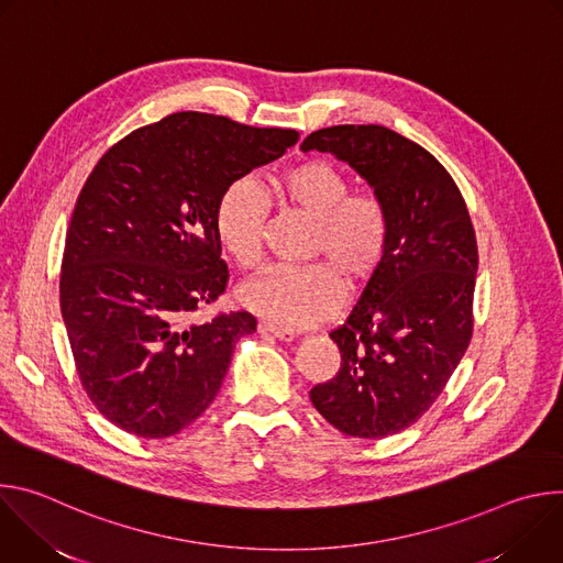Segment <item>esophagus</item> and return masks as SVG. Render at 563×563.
Segmentation results:
<instances>
[{
  "label": "esophagus",
  "instance_id": "obj_1",
  "mask_svg": "<svg viewBox=\"0 0 563 563\" xmlns=\"http://www.w3.org/2000/svg\"><path fill=\"white\" fill-rule=\"evenodd\" d=\"M258 332H261V334H272V336H276L278 341H294V339H296V334H294L291 330L278 328V325H274V323H267V320H261V323H258Z\"/></svg>",
  "mask_w": 563,
  "mask_h": 563
}]
</instances>
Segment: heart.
<instances>
[{
  "label": "heart",
  "mask_w": 563,
  "mask_h": 563,
  "mask_svg": "<svg viewBox=\"0 0 563 563\" xmlns=\"http://www.w3.org/2000/svg\"><path fill=\"white\" fill-rule=\"evenodd\" d=\"M280 209L298 211L316 222L311 263L272 265L250 280L240 298L280 328H307L330 318L350 289L367 285L389 252L391 222L387 205L374 191H352L350 176L330 159L311 157L274 180ZM267 200L250 180H233L216 205V235L240 269H254L263 258Z\"/></svg>",
  "instance_id": "1"
}]
</instances>
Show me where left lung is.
Instances as JSON below:
<instances>
[{
    "instance_id": "8db88e82",
    "label": "left lung",
    "mask_w": 563,
    "mask_h": 563,
    "mask_svg": "<svg viewBox=\"0 0 563 563\" xmlns=\"http://www.w3.org/2000/svg\"><path fill=\"white\" fill-rule=\"evenodd\" d=\"M300 148L334 153L387 205V258L345 323L330 332L341 369L309 391L313 408L343 434L385 439L432 408L470 345L474 227L445 167L391 129L339 124L313 131Z\"/></svg>"
}]
</instances>
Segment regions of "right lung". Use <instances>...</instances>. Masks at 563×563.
<instances>
[{"label":"right lung","mask_w":563,"mask_h":563,"mask_svg":"<svg viewBox=\"0 0 563 563\" xmlns=\"http://www.w3.org/2000/svg\"><path fill=\"white\" fill-rule=\"evenodd\" d=\"M298 142L183 111L113 144L77 196L59 276V307L91 404L142 439L174 437L216 398L250 311L191 313L229 283L216 235L224 187Z\"/></svg>","instance_id":"obj_1"}]
</instances>
